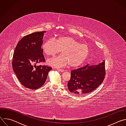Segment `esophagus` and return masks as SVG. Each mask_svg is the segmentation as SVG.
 <instances>
[{
  "label": "esophagus",
  "instance_id": "1",
  "mask_svg": "<svg viewBox=\"0 0 126 126\" xmlns=\"http://www.w3.org/2000/svg\"><path fill=\"white\" fill-rule=\"evenodd\" d=\"M56 69L58 71H59L60 72H64V70L63 69H59V68H56Z\"/></svg>",
  "mask_w": 126,
  "mask_h": 126
}]
</instances>
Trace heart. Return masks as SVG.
Here are the masks:
<instances>
[{
    "label": "heart",
    "mask_w": 126,
    "mask_h": 126,
    "mask_svg": "<svg viewBox=\"0 0 126 126\" xmlns=\"http://www.w3.org/2000/svg\"><path fill=\"white\" fill-rule=\"evenodd\" d=\"M42 48L48 56H54L62 50V55L47 61L49 65L58 67L68 65L73 68L80 66L87 59L90 51L88 45L80 43L74 38L67 36L59 37L55 41L47 40L43 43Z\"/></svg>",
    "instance_id": "obj_1"
}]
</instances>
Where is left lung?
Here are the masks:
<instances>
[{
	"instance_id": "obj_1",
	"label": "left lung",
	"mask_w": 126,
	"mask_h": 126,
	"mask_svg": "<svg viewBox=\"0 0 126 126\" xmlns=\"http://www.w3.org/2000/svg\"><path fill=\"white\" fill-rule=\"evenodd\" d=\"M103 61L97 65L89 66L73 70L71 72L68 90L74 94L86 95L95 90L103 82L106 75L105 63Z\"/></svg>"
}]
</instances>
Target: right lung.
Listing matches in <instances>:
<instances>
[{"mask_svg":"<svg viewBox=\"0 0 126 126\" xmlns=\"http://www.w3.org/2000/svg\"><path fill=\"white\" fill-rule=\"evenodd\" d=\"M46 31L36 32L25 36L18 42L12 62L14 73L24 87L37 89L45 83L51 67L37 66L45 60L41 46Z\"/></svg>","mask_w":126,"mask_h":126,"instance_id":"1","label":"right lung"}]
</instances>
